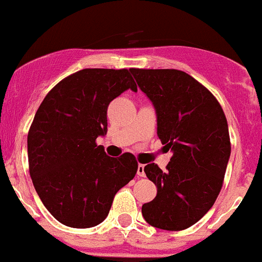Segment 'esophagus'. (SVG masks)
<instances>
[{"label":"esophagus","instance_id":"1","mask_svg":"<svg viewBox=\"0 0 262 262\" xmlns=\"http://www.w3.org/2000/svg\"><path fill=\"white\" fill-rule=\"evenodd\" d=\"M137 175L138 177H145V165H142V163H138Z\"/></svg>","mask_w":262,"mask_h":262}]
</instances>
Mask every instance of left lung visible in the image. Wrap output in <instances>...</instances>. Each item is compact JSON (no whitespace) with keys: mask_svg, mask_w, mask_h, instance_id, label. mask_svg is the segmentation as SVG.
Returning a JSON list of instances; mask_svg holds the SVG:
<instances>
[{"mask_svg":"<svg viewBox=\"0 0 262 262\" xmlns=\"http://www.w3.org/2000/svg\"><path fill=\"white\" fill-rule=\"evenodd\" d=\"M157 115V134L172 157L162 171L156 163L145 174L157 196L142 206L150 226L182 231L199 222L215 203L229 156L228 124L212 93L178 70L130 68Z\"/></svg>","mask_w":262,"mask_h":262,"instance_id":"1","label":"left lung"}]
</instances>
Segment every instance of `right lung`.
I'll list each match as a JSON object with an SVG mask.
<instances>
[{
	"instance_id": "add662e5",
	"label": "right lung",
	"mask_w": 262,
	"mask_h": 262,
	"mask_svg": "<svg viewBox=\"0 0 262 262\" xmlns=\"http://www.w3.org/2000/svg\"><path fill=\"white\" fill-rule=\"evenodd\" d=\"M137 91L128 70L85 68L52 88L27 134L29 170L36 194L58 222L91 228L105 220L116 192L134 178L133 154L106 156L96 138L108 132L109 103Z\"/></svg>"
}]
</instances>
